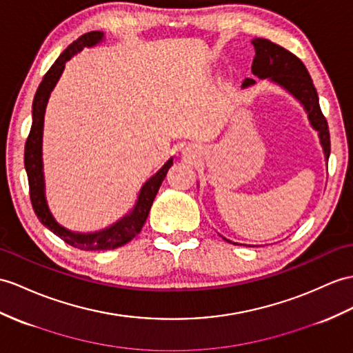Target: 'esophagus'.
Here are the masks:
<instances>
[{
	"label": "esophagus",
	"mask_w": 353,
	"mask_h": 353,
	"mask_svg": "<svg viewBox=\"0 0 353 353\" xmlns=\"http://www.w3.org/2000/svg\"><path fill=\"white\" fill-rule=\"evenodd\" d=\"M193 152H194V151H193L192 148H185V150L183 151V154H184V157H187V159H190V157H194V156H193Z\"/></svg>",
	"instance_id": "34e87169"
}]
</instances>
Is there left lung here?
I'll return each mask as SVG.
<instances>
[{"mask_svg": "<svg viewBox=\"0 0 353 353\" xmlns=\"http://www.w3.org/2000/svg\"><path fill=\"white\" fill-rule=\"evenodd\" d=\"M252 43L256 50L252 64V73L259 77V79H270L276 82L288 92H290L296 100H299V103L307 112L312 127L319 133L325 160L328 163L331 152L328 123H326L321 110L317 91L305 65L296 55L270 40L254 39L252 40ZM253 83L254 81L247 77L243 83V88L250 87Z\"/></svg>", "mask_w": 353, "mask_h": 353, "instance_id": "left-lung-1", "label": "left lung"}]
</instances>
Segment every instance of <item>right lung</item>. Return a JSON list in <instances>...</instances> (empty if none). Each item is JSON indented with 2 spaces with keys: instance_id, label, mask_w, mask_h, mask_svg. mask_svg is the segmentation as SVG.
<instances>
[{
  "instance_id": "right-lung-1",
  "label": "right lung",
  "mask_w": 353,
  "mask_h": 353,
  "mask_svg": "<svg viewBox=\"0 0 353 353\" xmlns=\"http://www.w3.org/2000/svg\"><path fill=\"white\" fill-rule=\"evenodd\" d=\"M103 37H105V34L101 31H91L83 34V36L74 40L72 45L59 55L54 65L49 68L45 77H43V81L37 88L36 97H34L32 101V125L27 137V143H25L23 154L25 170H27L30 184V197L37 219L41 221L43 226L52 230L57 236L61 238L68 245L85 252L112 250V248L121 247L128 241H132V239L142 230L143 223L147 221L154 197H156L163 179H165L172 163H174V159H169L165 165L161 166V169L157 170V174H154L148 181L141 187L132 211L106 229L92 232V234H76V232L59 226L52 217V214H50L45 196V176H43L41 160V139L43 121H45V109L50 92H52L59 76H61L64 70L65 61H68V59L77 52H81L83 48L96 46L97 43L103 40Z\"/></svg>"
}]
</instances>
